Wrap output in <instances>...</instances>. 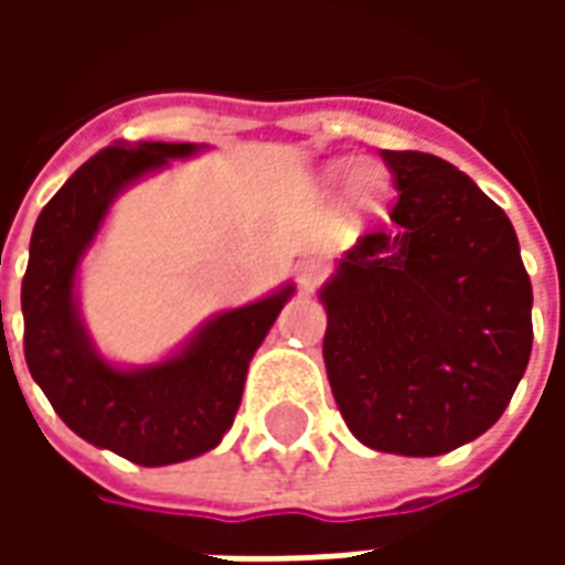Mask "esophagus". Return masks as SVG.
Returning <instances> with one entry per match:
<instances>
[{"label":"esophagus","mask_w":565,"mask_h":565,"mask_svg":"<svg viewBox=\"0 0 565 565\" xmlns=\"http://www.w3.org/2000/svg\"><path fill=\"white\" fill-rule=\"evenodd\" d=\"M323 275H327V266L320 259H302V263H296V281H299V287L306 294L323 281Z\"/></svg>","instance_id":"34e87169"}]
</instances>
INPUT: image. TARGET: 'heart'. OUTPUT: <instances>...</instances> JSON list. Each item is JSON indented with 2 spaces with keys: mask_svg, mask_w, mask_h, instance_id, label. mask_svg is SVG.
<instances>
[{
  "mask_svg": "<svg viewBox=\"0 0 565 565\" xmlns=\"http://www.w3.org/2000/svg\"><path fill=\"white\" fill-rule=\"evenodd\" d=\"M339 172H351V166H342ZM354 190L356 199H360V205H372V202L379 199V184H375V178H369L366 172L354 174Z\"/></svg>",
  "mask_w": 565,
  "mask_h": 565,
  "instance_id": "heart-1",
  "label": "heart"
}]
</instances>
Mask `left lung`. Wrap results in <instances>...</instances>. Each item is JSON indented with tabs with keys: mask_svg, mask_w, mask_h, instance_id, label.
<instances>
[{
	"mask_svg": "<svg viewBox=\"0 0 565 565\" xmlns=\"http://www.w3.org/2000/svg\"><path fill=\"white\" fill-rule=\"evenodd\" d=\"M399 196L320 287L323 363L363 445L438 457L497 424L533 351L514 226L457 166L381 150Z\"/></svg>",
	"mask_w": 565,
	"mask_h": 565,
	"instance_id": "obj_1",
	"label": "left lung"
}]
</instances>
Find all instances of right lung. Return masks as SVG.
Here are the masks:
<instances>
[{
	"label": "right lung",
	"mask_w": 565,
	"mask_h": 565,
	"mask_svg": "<svg viewBox=\"0 0 565 565\" xmlns=\"http://www.w3.org/2000/svg\"><path fill=\"white\" fill-rule=\"evenodd\" d=\"M186 141H115L60 186L35 221L20 287L23 354L32 379L72 433L139 466L193 460L233 426L247 363L294 284L211 318L162 363L111 366L81 320L75 278L105 214L129 184L169 160L193 157Z\"/></svg>",
	"instance_id": "obj_1"
}]
</instances>
